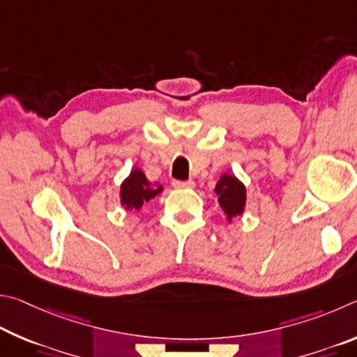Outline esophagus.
<instances>
[{
	"instance_id": "1",
	"label": "esophagus",
	"mask_w": 357,
	"mask_h": 357,
	"mask_svg": "<svg viewBox=\"0 0 357 357\" xmlns=\"http://www.w3.org/2000/svg\"><path fill=\"white\" fill-rule=\"evenodd\" d=\"M174 188L177 190H188V188H195V182L192 180H188V182H174Z\"/></svg>"
}]
</instances>
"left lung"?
Returning <instances> with one entry per match:
<instances>
[{"mask_svg": "<svg viewBox=\"0 0 357 357\" xmlns=\"http://www.w3.org/2000/svg\"><path fill=\"white\" fill-rule=\"evenodd\" d=\"M215 195L218 204L226 215L227 222H232L234 218L243 216L246 210V186L234 174L224 172L215 186Z\"/></svg>", "mask_w": 357, "mask_h": 357, "instance_id": "obj_1", "label": "left lung"}]
</instances>
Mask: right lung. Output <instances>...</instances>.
<instances>
[{"label":"right lung","mask_w":357,"mask_h":357,"mask_svg":"<svg viewBox=\"0 0 357 357\" xmlns=\"http://www.w3.org/2000/svg\"><path fill=\"white\" fill-rule=\"evenodd\" d=\"M162 186L158 182H150L139 167H133L128 174V177L121 183L119 197L121 205L127 211H139L142 205L152 201L162 192Z\"/></svg>","instance_id":"right-lung-1"}]
</instances>
